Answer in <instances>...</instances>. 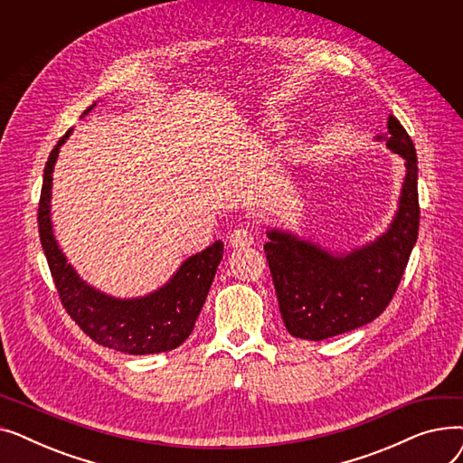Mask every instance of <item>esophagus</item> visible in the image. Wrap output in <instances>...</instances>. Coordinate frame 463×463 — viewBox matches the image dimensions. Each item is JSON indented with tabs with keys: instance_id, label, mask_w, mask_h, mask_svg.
Returning a JSON list of instances; mask_svg holds the SVG:
<instances>
[{
	"instance_id": "esophagus-1",
	"label": "esophagus",
	"mask_w": 463,
	"mask_h": 463,
	"mask_svg": "<svg viewBox=\"0 0 463 463\" xmlns=\"http://www.w3.org/2000/svg\"><path fill=\"white\" fill-rule=\"evenodd\" d=\"M231 248H248L253 244V234L248 229H236L229 234Z\"/></svg>"
}]
</instances>
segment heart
<instances>
[{
	"label": "heart",
	"instance_id": "heart-1",
	"mask_svg": "<svg viewBox=\"0 0 463 463\" xmlns=\"http://www.w3.org/2000/svg\"><path fill=\"white\" fill-rule=\"evenodd\" d=\"M281 129H283V118L274 116V114H269V116L260 118V121L257 124V133L260 137H264V138L278 135Z\"/></svg>",
	"mask_w": 463,
	"mask_h": 463
}]
</instances>
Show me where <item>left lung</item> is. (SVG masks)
<instances>
[{
	"label": "left lung",
	"instance_id": "8db88e82",
	"mask_svg": "<svg viewBox=\"0 0 463 463\" xmlns=\"http://www.w3.org/2000/svg\"><path fill=\"white\" fill-rule=\"evenodd\" d=\"M386 148L405 159L398 210L388 229L366 246L332 253L288 231L269 229L266 260L290 335L321 342L377 319L392 300L419 236V166L415 144L388 116Z\"/></svg>",
	"mask_w": 463,
	"mask_h": 463
}]
</instances>
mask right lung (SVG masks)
I'll use <instances>...</instances> for the list:
<instances>
[{"mask_svg":"<svg viewBox=\"0 0 463 463\" xmlns=\"http://www.w3.org/2000/svg\"><path fill=\"white\" fill-rule=\"evenodd\" d=\"M95 103L84 112L88 114ZM69 129L48 156L39 201L41 246L52 272L60 300L71 319L103 347L128 354H154L180 347L194 328L208 290L223 259V241L194 253L182 262L163 287L138 298H116L88 285L60 250L51 219L52 173Z\"/></svg>","mask_w":463,"mask_h":463,"instance_id":"add662e5","label":"right lung"}]
</instances>
